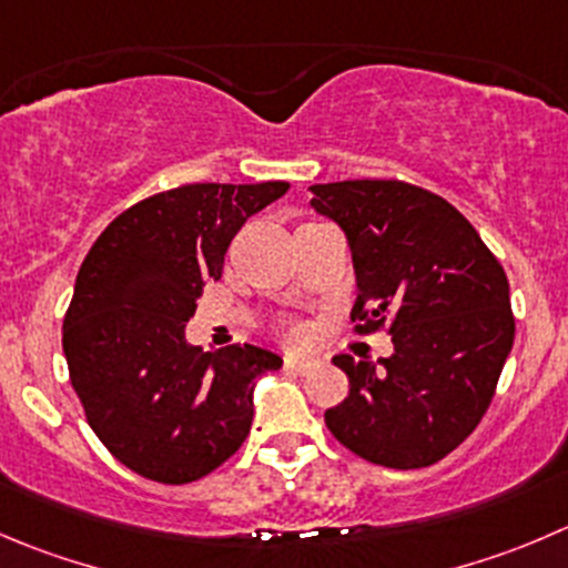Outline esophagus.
Returning <instances> with one entry per match:
<instances>
[{"label":"esophagus","mask_w":568,"mask_h":568,"mask_svg":"<svg viewBox=\"0 0 568 568\" xmlns=\"http://www.w3.org/2000/svg\"><path fill=\"white\" fill-rule=\"evenodd\" d=\"M283 366L288 368V372H294V374H311L313 368L318 366V361H316V357H294V355H288L283 361Z\"/></svg>","instance_id":"1"}]
</instances>
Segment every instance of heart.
I'll list each match as a JSON object with an SVG mask.
<instances>
[{"label": "heart", "instance_id": "1", "mask_svg": "<svg viewBox=\"0 0 568 568\" xmlns=\"http://www.w3.org/2000/svg\"><path fill=\"white\" fill-rule=\"evenodd\" d=\"M300 327H285V338H288V341H296V338H300Z\"/></svg>", "mask_w": 568, "mask_h": 568}]
</instances>
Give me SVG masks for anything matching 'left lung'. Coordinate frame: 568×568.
Wrapping results in <instances>:
<instances>
[{
  "instance_id": "obj_1",
  "label": "left lung",
  "mask_w": 568,
  "mask_h": 568,
  "mask_svg": "<svg viewBox=\"0 0 568 568\" xmlns=\"http://www.w3.org/2000/svg\"><path fill=\"white\" fill-rule=\"evenodd\" d=\"M322 216L352 246L357 335L385 329L394 355H335L349 396L324 413L349 453L388 469L447 458L486 416L514 346L505 268L477 230L438 194L402 180L311 185Z\"/></svg>"
}]
</instances>
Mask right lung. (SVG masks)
<instances>
[{
	"mask_svg": "<svg viewBox=\"0 0 568 568\" xmlns=\"http://www.w3.org/2000/svg\"><path fill=\"white\" fill-rule=\"evenodd\" d=\"M288 183H194L135 202L93 241L63 318L69 377L88 424L119 464L183 486L233 458L252 427V388L274 352L185 341L205 280L230 241Z\"/></svg>",
	"mask_w": 568,
	"mask_h": 568,
	"instance_id": "add662e5",
	"label": "right lung"
}]
</instances>
